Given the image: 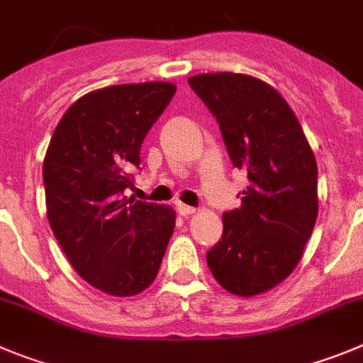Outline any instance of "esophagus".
<instances>
[{"label":"esophagus","instance_id":"1","mask_svg":"<svg viewBox=\"0 0 363 363\" xmlns=\"http://www.w3.org/2000/svg\"><path fill=\"white\" fill-rule=\"evenodd\" d=\"M176 207H178V212L182 216H191V214H194V212H196L194 207H189V205H184V203H178Z\"/></svg>","mask_w":363,"mask_h":363}]
</instances>
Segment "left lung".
<instances>
[{
	"label": "left lung",
	"mask_w": 363,
	"mask_h": 363,
	"mask_svg": "<svg viewBox=\"0 0 363 363\" xmlns=\"http://www.w3.org/2000/svg\"><path fill=\"white\" fill-rule=\"evenodd\" d=\"M214 115L234 167L250 187L223 214V235L207 264L227 291L262 294L301 261L317 221V162L297 116L272 86L242 73L189 79Z\"/></svg>",
	"instance_id": "left-lung-1"
}]
</instances>
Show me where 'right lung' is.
Here are the masks:
<instances>
[{"label":"right lung","mask_w":363,"mask_h":363,"mask_svg":"<svg viewBox=\"0 0 363 363\" xmlns=\"http://www.w3.org/2000/svg\"><path fill=\"white\" fill-rule=\"evenodd\" d=\"M174 91L169 82H142L88 93L62 115L46 151L50 227L77 274L115 297L155 281L174 230L171 208L124 196L142 142Z\"/></svg>","instance_id":"add662e5"}]
</instances>
